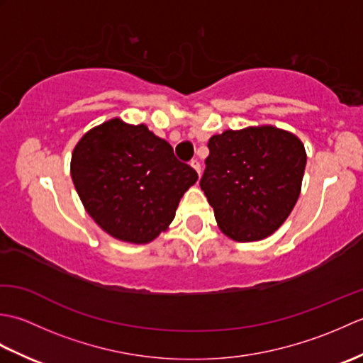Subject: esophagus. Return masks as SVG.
I'll list each match as a JSON object with an SVG mask.
<instances>
[{"instance_id":"34e87169","label":"esophagus","mask_w":363,"mask_h":363,"mask_svg":"<svg viewBox=\"0 0 363 363\" xmlns=\"http://www.w3.org/2000/svg\"><path fill=\"white\" fill-rule=\"evenodd\" d=\"M190 165L196 169L198 174H201V164H199L198 159H191V160H190Z\"/></svg>"}]
</instances>
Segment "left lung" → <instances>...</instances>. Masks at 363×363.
Instances as JSON below:
<instances>
[{
    "instance_id": "left-lung-1",
    "label": "left lung",
    "mask_w": 363,
    "mask_h": 363,
    "mask_svg": "<svg viewBox=\"0 0 363 363\" xmlns=\"http://www.w3.org/2000/svg\"><path fill=\"white\" fill-rule=\"evenodd\" d=\"M207 148L199 187L220 229L235 242L273 234L298 201L304 145L285 130L259 126L212 135Z\"/></svg>"
}]
</instances>
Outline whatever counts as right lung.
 I'll return each mask as SVG.
<instances>
[{
	"label": "right lung",
	"mask_w": 363,
	"mask_h": 363,
	"mask_svg": "<svg viewBox=\"0 0 363 363\" xmlns=\"http://www.w3.org/2000/svg\"><path fill=\"white\" fill-rule=\"evenodd\" d=\"M72 179L89 215L107 234L148 243L173 221L198 173L145 125L115 118L89 130L76 145Z\"/></svg>",
	"instance_id": "1"
}]
</instances>
